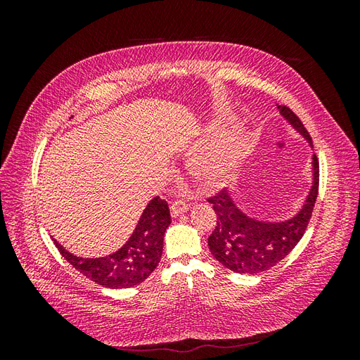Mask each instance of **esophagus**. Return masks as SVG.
I'll return each mask as SVG.
<instances>
[{"instance_id": "34e87169", "label": "esophagus", "mask_w": 360, "mask_h": 360, "mask_svg": "<svg viewBox=\"0 0 360 360\" xmlns=\"http://www.w3.org/2000/svg\"><path fill=\"white\" fill-rule=\"evenodd\" d=\"M169 209H171V216L172 217H177V216H181L183 213L188 212V204L184 202L183 200H177V201L171 202Z\"/></svg>"}]
</instances>
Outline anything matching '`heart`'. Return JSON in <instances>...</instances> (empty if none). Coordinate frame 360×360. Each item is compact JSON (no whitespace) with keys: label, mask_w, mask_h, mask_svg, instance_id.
<instances>
[{"label":"heart","mask_w":360,"mask_h":360,"mask_svg":"<svg viewBox=\"0 0 360 360\" xmlns=\"http://www.w3.org/2000/svg\"><path fill=\"white\" fill-rule=\"evenodd\" d=\"M245 136L238 139H217L204 153L195 156L189 169L192 176L200 180L205 188H214L221 184L237 165L243 153Z\"/></svg>","instance_id":"obj_1"}]
</instances>
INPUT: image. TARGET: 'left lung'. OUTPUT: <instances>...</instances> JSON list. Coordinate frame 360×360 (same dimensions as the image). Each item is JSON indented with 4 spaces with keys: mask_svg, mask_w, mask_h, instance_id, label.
Here are the masks:
<instances>
[{
    "mask_svg": "<svg viewBox=\"0 0 360 360\" xmlns=\"http://www.w3.org/2000/svg\"><path fill=\"white\" fill-rule=\"evenodd\" d=\"M278 110L312 147L311 136L299 117L288 106L278 105ZM319 159L312 155V186L302 209L287 221L269 222L248 216L225 189L207 198L217 216L216 226L209 237L213 257L234 274L249 275L269 270L284 259L307 231L319 195Z\"/></svg>",
    "mask_w": 360,
    "mask_h": 360,
    "instance_id": "obj_1",
    "label": "left lung"
}]
</instances>
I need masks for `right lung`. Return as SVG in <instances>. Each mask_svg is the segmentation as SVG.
<instances>
[{
	"label": "right lung",
	"instance_id": "obj_1",
	"mask_svg": "<svg viewBox=\"0 0 360 360\" xmlns=\"http://www.w3.org/2000/svg\"><path fill=\"white\" fill-rule=\"evenodd\" d=\"M169 224L168 202L156 197L147 204L129 240L114 254L101 258H82L70 254L56 238L53 243L76 270L96 284L106 288H129L146 281L158 267L163 236Z\"/></svg>",
	"mask_w": 360,
	"mask_h": 360
}]
</instances>
